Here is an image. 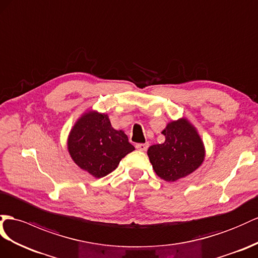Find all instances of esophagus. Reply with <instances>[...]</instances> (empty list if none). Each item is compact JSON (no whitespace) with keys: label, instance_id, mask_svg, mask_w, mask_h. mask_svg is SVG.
<instances>
[{"label":"esophagus","instance_id":"obj_1","mask_svg":"<svg viewBox=\"0 0 258 258\" xmlns=\"http://www.w3.org/2000/svg\"><path fill=\"white\" fill-rule=\"evenodd\" d=\"M148 147H149V144H148V143H145V144H136V148H137L138 150L146 151Z\"/></svg>","mask_w":258,"mask_h":258}]
</instances>
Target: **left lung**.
Returning <instances> with one entry per match:
<instances>
[{"label":"left lung","instance_id":"8db88e82","mask_svg":"<svg viewBox=\"0 0 258 258\" xmlns=\"http://www.w3.org/2000/svg\"><path fill=\"white\" fill-rule=\"evenodd\" d=\"M161 133L166 137L164 143L153 145L147 151L158 176L175 182L201 167L206 151L196 127L187 118L169 122Z\"/></svg>","mask_w":258,"mask_h":258}]
</instances>
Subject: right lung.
<instances>
[{"instance_id": "1", "label": "right lung", "mask_w": 258, "mask_h": 258, "mask_svg": "<svg viewBox=\"0 0 258 258\" xmlns=\"http://www.w3.org/2000/svg\"><path fill=\"white\" fill-rule=\"evenodd\" d=\"M68 149L73 161L97 179L111 173L135 150L123 131L112 127L108 114L94 110L85 112L72 127Z\"/></svg>"}]
</instances>
